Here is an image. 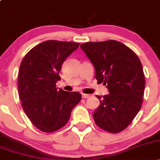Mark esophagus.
Listing matches in <instances>:
<instances>
[{"label": "esophagus", "instance_id": "34e87169", "mask_svg": "<svg viewBox=\"0 0 160 160\" xmlns=\"http://www.w3.org/2000/svg\"><path fill=\"white\" fill-rule=\"evenodd\" d=\"M82 97L83 98H90V97H92V95H90V94H82Z\"/></svg>", "mask_w": 160, "mask_h": 160}]
</instances>
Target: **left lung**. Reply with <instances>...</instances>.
<instances>
[{"instance_id": "8db88e82", "label": "left lung", "mask_w": 160, "mask_h": 160, "mask_svg": "<svg viewBox=\"0 0 160 160\" xmlns=\"http://www.w3.org/2000/svg\"><path fill=\"white\" fill-rule=\"evenodd\" d=\"M95 69V79L109 94L96 95L100 105L93 118L102 129L122 131L131 123L143 102L145 80L140 59L131 49L117 40L88 42L80 45Z\"/></svg>"}]
</instances>
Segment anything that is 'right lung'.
I'll return each instance as SVG.
<instances>
[{"label":"right lung","instance_id":"obj_1","mask_svg":"<svg viewBox=\"0 0 160 160\" xmlns=\"http://www.w3.org/2000/svg\"><path fill=\"white\" fill-rule=\"evenodd\" d=\"M79 46L74 42L47 40L31 49L21 62L18 86L22 106L42 132H52L65 126L81 100L80 93L58 90L56 85L61 80L62 64Z\"/></svg>","mask_w":160,"mask_h":160}]
</instances>
